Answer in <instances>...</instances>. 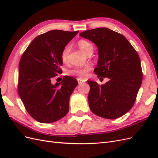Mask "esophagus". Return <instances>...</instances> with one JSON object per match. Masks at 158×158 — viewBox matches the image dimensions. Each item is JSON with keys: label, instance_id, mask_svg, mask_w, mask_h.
Wrapping results in <instances>:
<instances>
[{"label": "esophagus", "instance_id": "obj_1", "mask_svg": "<svg viewBox=\"0 0 158 158\" xmlns=\"http://www.w3.org/2000/svg\"><path fill=\"white\" fill-rule=\"evenodd\" d=\"M77 80H78L79 84H82L83 82H84V81L82 79H80V78H77Z\"/></svg>", "mask_w": 158, "mask_h": 158}]
</instances>
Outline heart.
Segmentation results:
<instances>
[{
  "mask_svg": "<svg viewBox=\"0 0 158 158\" xmlns=\"http://www.w3.org/2000/svg\"><path fill=\"white\" fill-rule=\"evenodd\" d=\"M78 46L79 48L82 50L85 53L89 49L93 48V45L91 43L86 40H81L78 42ZM70 51V47L66 45L64 47V49L60 53V59L62 62L63 63H66L67 62L68 55ZM92 69V67L91 65H86L83 67H79V66H76V67L69 70L66 72V74L69 76H76L78 78L80 79H85L88 77V73L89 71Z\"/></svg>",
  "mask_w": 158,
  "mask_h": 158,
  "instance_id": "obj_1",
  "label": "heart"
}]
</instances>
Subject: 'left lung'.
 Returning a JSON list of instances; mask_svg holds the SVG:
<instances>
[{"label":"left lung","mask_w":158,"mask_h":158,"mask_svg":"<svg viewBox=\"0 0 158 158\" xmlns=\"http://www.w3.org/2000/svg\"><path fill=\"white\" fill-rule=\"evenodd\" d=\"M80 35L94 42L98 48L99 60L95 74L98 78L110 79L101 85L88 81L91 111L107 119L124 115L135 104L142 81L138 52L125 36L109 28L87 30Z\"/></svg>","instance_id":"obj_1"}]
</instances>
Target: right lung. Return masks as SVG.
<instances>
[{"label": "right lung", "mask_w": 158, "mask_h": 158, "mask_svg": "<svg viewBox=\"0 0 158 158\" xmlns=\"http://www.w3.org/2000/svg\"><path fill=\"white\" fill-rule=\"evenodd\" d=\"M78 32L55 30L43 33L31 41L21 57L18 92L27 113L38 122L53 123L69 112L77 80L65 76L61 83L52 85L51 81L62 73V51Z\"/></svg>", "instance_id": "add662e5"}]
</instances>
